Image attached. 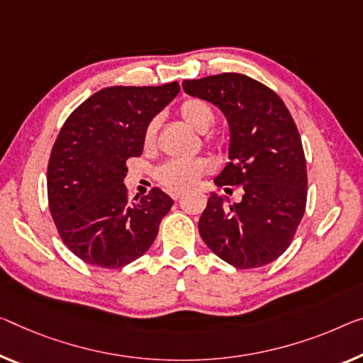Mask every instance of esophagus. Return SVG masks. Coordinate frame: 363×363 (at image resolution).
<instances>
[{
  "instance_id": "obj_1",
  "label": "esophagus",
  "mask_w": 363,
  "mask_h": 363,
  "mask_svg": "<svg viewBox=\"0 0 363 363\" xmlns=\"http://www.w3.org/2000/svg\"><path fill=\"white\" fill-rule=\"evenodd\" d=\"M170 196H172V198H174V199L177 201V199H180V196H182V193H180V191H174V193H170Z\"/></svg>"
}]
</instances>
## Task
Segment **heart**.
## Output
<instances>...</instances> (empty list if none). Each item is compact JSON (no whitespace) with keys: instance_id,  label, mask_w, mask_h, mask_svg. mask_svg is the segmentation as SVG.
Listing matches in <instances>:
<instances>
[{"instance_id":"b5f03b06","label":"heart","mask_w":363,"mask_h":363,"mask_svg":"<svg viewBox=\"0 0 363 363\" xmlns=\"http://www.w3.org/2000/svg\"><path fill=\"white\" fill-rule=\"evenodd\" d=\"M180 118L199 135H206L216 123V115L213 107L201 99H188L180 105ZM159 120H150L143 135V144L146 149H154L157 139ZM211 170V164L204 159L196 160H170L157 170V180L160 185L172 189V191H183V189L196 185L198 180Z\"/></svg>"}]
</instances>
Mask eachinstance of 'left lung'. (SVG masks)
I'll return each instance as SVG.
<instances>
[{"instance_id":"obj_1","label":"left lung","mask_w":363,"mask_h":363,"mask_svg":"<svg viewBox=\"0 0 363 363\" xmlns=\"http://www.w3.org/2000/svg\"><path fill=\"white\" fill-rule=\"evenodd\" d=\"M188 96L224 113L230 143L217 186L242 185L240 203L211 193L199 233L213 253L238 269L277 259L291 245L306 204V164L291 111L274 91L237 72L183 81Z\"/></svg>"}]
</instances>
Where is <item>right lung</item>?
Returning <instances> with one entry per match:
<instances>
[{"label": "right lung", "instance_id": "right-lung-1", "mask_svg": "<svg viewBox=\"0 0 363 363\" xmlns=\"http://www.w3.org/2000/svg\"><path fill=\"white\" fill-rule=\"evenodd\" d=\"M180 92L178 82L113 86L92 94L65 121L48 162L50 213L63 243L99 267L143 256L174 201L154 188L128 201L126 160L143 152L150 120Z\"/></svg>", "mask_w": 363, "mask_h": 363}]
</instances>
